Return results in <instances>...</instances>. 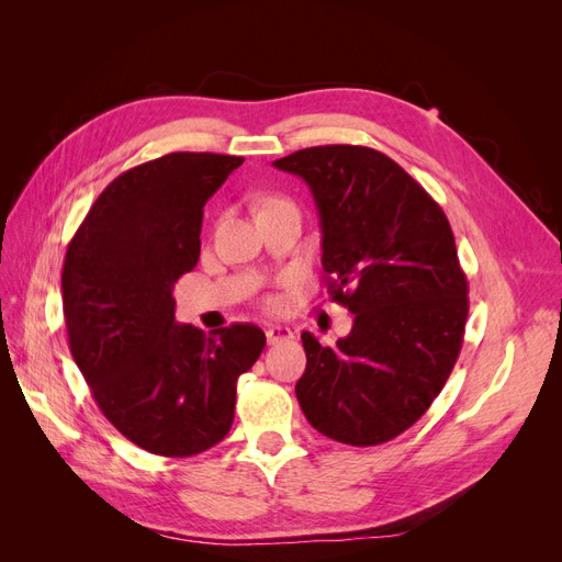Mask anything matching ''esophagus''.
<instances>
[{"instance_id": "34e87169", "label": "esophagus", "mask_w": 562, "mask_h": 562, "mask_svg": "<svg viewBox=\"0 0 562 562\" xmlns=\"http://www.w3.org/2000/svg\"><path fill=\"white\" fill-rule=\"evenodd\" d=\"M265 335H267V342H269V345L288 342V339H293V337H295V335H293V330H291V328H285V326H269V328L265 330Z\"/></svg>"}]
</instances>
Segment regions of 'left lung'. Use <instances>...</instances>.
<instances>
[{
    "label": "left lung",
    "mask_w": 562,
    "mask_h": 562,
    "mask_svg": "<svg viewBox=\"0 0 562 562\" xmlns=\"http://www.w3.org/2000/svg\"><path fill=\"white\" fill-rule=\"evenodd\" d=\"M274 166L310 184L328 295L353 314L333 347L302 333V413L339 443H386L429 411L462 349L469 285L448 217L378 149L321 145Z\"/></svg>",
    "instance_id": "8db88e82"
}]
</instances>
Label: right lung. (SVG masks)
Here are the masks:
<instances>
[{
    "mask_svg": "<svg viewBox=\"0 0 562 562\" xmlns=\"http://www.w3.org/2000/svg\"><path fill=\"white\" fill-rule=\"evenodd\" d=\"M241 157L171 151L114 178L65 252L63 314L72 359L103 415L138 448L192 457L234 422L236 380L265 333L176 323L173 285L199 262L203 206Z\"/></svg>",
    "mask_w": 562,
    "mask_h": 562,
    "instance_id": "1",
    "label": "right lung"
}]
</instances>
